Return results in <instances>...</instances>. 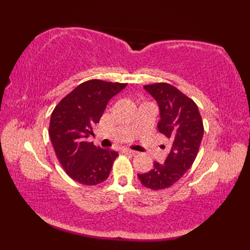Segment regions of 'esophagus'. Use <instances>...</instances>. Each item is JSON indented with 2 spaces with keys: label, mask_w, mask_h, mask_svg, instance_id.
Segmentation results:
<instances>
[{
  "label": "esophagus",
  "mask_w": 250,
  "mask_h": 250,
  "mask_svg": "<svg viewBox=\"0 0 250 250\" xmlns=\"http://www.w3.org/2000/svg\"><path fill=\"white\" fill-rule=\"evenodd\" d=\"M121 151L124 153H126V155H135V153H136V151L131 150V149H129V148H124V149H122Z\"/></svg>",
  "instance_id": "obj_1"
}]
</instances>
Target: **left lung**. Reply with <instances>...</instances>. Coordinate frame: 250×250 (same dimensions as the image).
<instances>
[{
  "mask_svg": "<svg viewBox=\"0 0 250 250\" xmlns=\"http://www.w3.org/2000/svg\"><path fill=\"white\" fill-rule=\"evenodd\" d=\"M144 89L157 101L158 130L168 139L169 151L164 163L155 162L149 172L137 176L145 187L160 190L171 187L192 166L204 133L203 121L196 104L172 84L158 83Z\"/></svg>",
  "mask_w": 250,
  "mask_h": 250,
  "instance_id": "obj_1",
  "label": "left lung"
}]
</instances>
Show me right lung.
<instances>
[{
    "mask_svg": "<svg viewBox=\"0 0 250 250\" xmlns=\"http://www.w3.org/2000/svg\"><path fill=\"white\" fill-rule=\"evenodd\" d=\"M126 83L91 79L63 98L50 117L49 136L57 158L75 182L94 186L107 179L118 152L87 142L108 101Z\"/></svg>",
    "mask_w": 250,
    "mask_h": 250,
    "instance_id": "1",
    "label": "right lung"
}]
</instances>
